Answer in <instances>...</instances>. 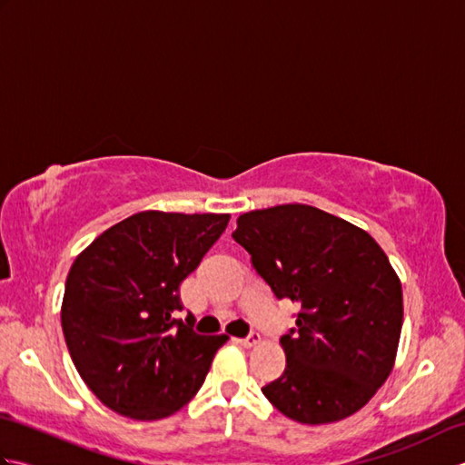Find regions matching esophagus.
<instances>
[{"mask_svg": "<svg viewBox=\"0 0 465 465\" xmlns=\"http://www.w3.org/2000/svg\"><path fill=\"white\" fill-rule=\"evenodd\" d=\"M243 348H253V345H258V343H262V335L260 333H250L248 338H243V340H238Z\"/></svg>", "mask_w": 465, "mask_h": 465, "instance_id": "1", "label": "esophagus"}]
</instances>
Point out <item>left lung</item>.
<instances>
[{
  "label": "left lung",
  "instance_id": "8db88e82",
  "mask_svg": "<svg viewBox=\"0 0 465 465\" xmlns=\"http://www.w3.org/2000/svg\"><path fill=\"white\" fill-rule=\"evenodd\" d=\"M232 238L275 298L300 305L280 340L283 375L263 396L310 426L361 410L391 373L403 323L401 283L378 242L303 203L243 213Z\"/></svg>",
  "mask_w": 465,
  "mask_h": 465
}]
</instances>
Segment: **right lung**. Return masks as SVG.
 Segmentation results:
<instances>
[{"mask_svg":"<svg viewBox=\"0 0 465 465\" xmlns=\"http://www.w3.org/2000/svg\"><path fill=\"white\" fill-rule=\"evenodd\" d=\"M230 213L140 212L77 255L65 280L62 328L75 370L120 416L162 420L202 388L227 335L193 331L180 285Z\"/></svg>","mask_w":465,"mask_h":465,"instance_id":"right-lung-1","label":"right lung"}]
</instances>
